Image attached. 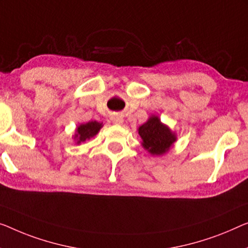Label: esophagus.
I'll use <instances>...</instances> for the list:
<instances>
[{"label":"esophagus","instance_id":"34e87169","mask_svg":"<svg viewBox=\"0 0 248 248\" xmlns=\"http://www.w3.org/2000/svg\"><path fill=\"white\" fill-rule=\"evenodd\" d=\"M111 120H112V123L116 124H121L124 123V118L121 114H114V116H112Z\"/></svg>","mask_w":248,"mask_h":248}]
</instances>
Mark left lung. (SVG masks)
<instances>
[{"mask_svg":"<svg viewBox=\"0 0 248 248\" xmlns=\"http://www.w3.org/2000/svg\"><path fill=\"white\" fill-rule=\"evenodd\" d=\"M141 137V145L153 156H160L169 150L177 137L167 125L161 124L157 116H151L145 124L138 128Z\"/></svg>","mask_w":248,"mask_h":248,"instance_id":"8db88e82","label":"left lung"}]
</instances>
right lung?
<instances>
[{
  "mask_svg": "<svg viewBox=\"0 0 248 248\" xmlns=\"http://www.w3.org/2000/svg\"><path fill=\"white\" fill-rule=\"evenodd\" d=\"M102 127V124L98 123V121H89L87 124H82L78 125L75 139L77 140V143L79 145L81 142H84L86 140H89L92 137H94L98 134Z\"/></svg>",
  "mask_w": 248,
  "mask_h": 248,
  "instance_id": "1",
  "label": "right lung"
}]
</instances>
